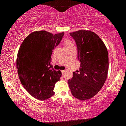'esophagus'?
<instances>
[{
	"instance_id": "34e87169",
	"label": "esophagus",
	"mask_w": 126,
	"mask_h": 126,
	"mask_svg": "<svg viewBox=\"0 0 126 126\" xmlns=\"http://www.w3.org/2000/svg\"><path fill=\"white\" fill-rule=\"evenodd\" d=\"M64 72H65L64 70H63V71H61V72H62V73L63 75L64 74Z\"/></svg>"
}]
</instances>
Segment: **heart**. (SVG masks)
Instances as JSON below:
<instances>
[{"label": "heart", "instance_id": "1", "mask_svg": "<svg viewBox=\"0 0 126 126\" xmlns=\"http://www.w3.org/2000/svg\"><path fill=\"white\" fill-rule=\"evenodd\" d=\"M64 45H65V47L67 48L68 47H71V46H73V44L68 40H66L64 42Z\"/></svg>", "mask_w": 126, "mask_h": 126}]
</instances>
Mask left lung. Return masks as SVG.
<instances>
[{"label":"left lung","instance_id":"8db88e82","mask_svg":"<svg viewBox=\"0 0 126 126\" xmlns=\"http://www.w3.org/2000/svg\"><path fill=\"white\" fill-rule=\"evenodd\" d=\"M77 47L79 70L73 72L68 79L72 94L82 101L97 94L107 77L108 54L105 44L96 34L90 31L70 33Z\"/></svg>","mask_w":126,"mask_h":126}]
</instances>
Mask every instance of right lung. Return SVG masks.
<instances>
[{
	"instance_id": "obj_1",
	"label": "right lung",
	"mask_w": 126,
	"mask_h": 126,
	"mask_svg": "<svg viewBox=\"0 0 126 126\" xmlns=\"http://www.w3.org/2000/svg\"><path fill=\"white\" fill-rule=\"evenodd\" d=\"M64 34L34 32L25 38L18 50L16 68L21 83L32 96L39 100L53 96L55 83L60 80L62 73L53 69L51 55Z\"/></svg>"
}]
</instances>
